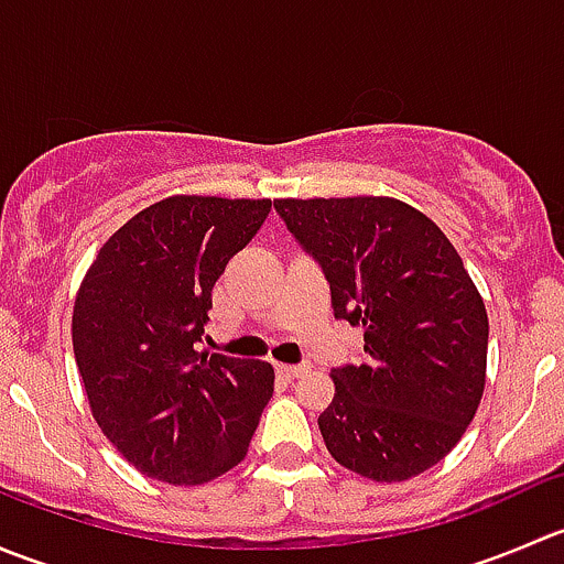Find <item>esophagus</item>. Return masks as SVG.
Listing matches in <instances>:
<instances>
[{"label": "esophagus", "instance_id": "34e87169", "mask_svg": "<svg viewBox=\"0 0 564 564\" xmlns=\"http://www.w3.org/2000/svg\"><path fill=\"white\" fill-rule=\"evenodd\" d=\"M275 371L281 373L283 379H297L303 373L311 371V362H297V366H275Z\"/></svg>", "mask_w": 564, "mask_h": 564}]
</instances>
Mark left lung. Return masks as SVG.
Instances as JSON below:
<instances>
[{
    "label": "left lung",
    "mask_w": 564,
    "mask_h": 564,
    "mask_svg": "<svg viewBox=\"0 0 564 564\" xmlns=\"http://www.w3.org/2000/svg\"><path fill=\"white\" fill-rule=\"evenodd\" d=\"M322 267L335 318L362 327V360L333 368L318 417L329 456L377 482L440 464L486 388L488 316L440 226L388 196L278 198Z\"/></svg>",
    "instance_id": "8db88e82"
}]
</instances>
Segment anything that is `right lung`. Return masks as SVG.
I'll use <instances>...</instances> for the list:
<instances>
[{
  "label": "right lung",
  "mask_w": 564,
  "mask_h": 564,
  "mask_svg": "<svg viewBox=\"0 0 564 564\" xmlns=\"http://www.w3.org/2000/svg\"><path fill=\"white\" fill-rule=\"evenodd\" d=\"M270 209V198H163L100 248L78 289L73 351L93 417L141 475L198 486L246 458L275 371L198 344L215 281Z\"/></svg>",
  "instance_id": "1"
}]
</instances>
